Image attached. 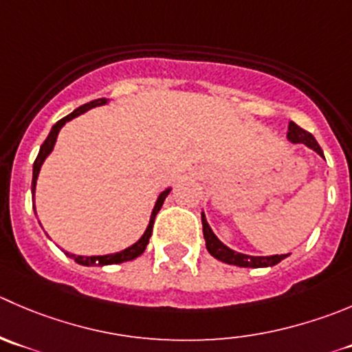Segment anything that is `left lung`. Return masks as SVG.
<instances>
[{"mask_svg":"<svg viewBox=\"0 0 352 352\" xmlns=\"http://www.w3.org/2000/svg\"><path fill=\"white\" fill-rule=\"evenodd\" d=\"M287 139L294 144L301 142V144H306L308 148H311L313 151L318 153L320 156H323L322 148L316 142V139L313 138L309 132H306L305 129H301L299 125H296L294 122H289V132ZM201 221H203V235L204 241H206V249L210 251V254L213 258L220 259V261L228 263V265H235V267H244V268H265V267H274L277 263H280L282 259L287 258L289 254H274V256H249L242 254V252L232 251L230 248L223 244L217 235L213 234L211 227L208 225L206 217L204 213H201Z\"/></svg>","mask_w":352,"mask_h":352,"instance_id":"1","label":"left lung"}]
</instances>
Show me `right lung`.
Returning a JSON list of instances; mask_svg holds the SVG:
<instances>
[{
    "label": "right lung",
    "instance_id": "1",
    "mask_svg": "<svg viewBox=\"0 0 352 352\" xmlns=\"http://www.w3.org/2000/svg\"><path fill=\"white\" fill-rule=\"evenodd\" d=\"M107 103H108L107 98H100V100H94V101H91V103L82 104V107H78L77 110H74L70 115H67V117H63L61 120H58L56 124L53 125L50 135H47L46 141H44L43 146H41L39 155H37L36 162H34L32 194L36 192V182H37V175H39L41 165H43L44 160L47 158V155L53 151L54 142H56V138H58V132H60V129L63 127V125L67 124L68 120L78 117V115H82L84 111L91 110V108H94V107H101V104H107ZM168 192H170V189H166V190H163L162 194H160L158 199H156L155 208H153V213H151V218H149L148 228H146V232L142 234V237L139 239L135 244H132L131 248L124 249V251H120V252H115V254H104V256H75V254H72V252H65V254L70 256L72 259H75V263H78V265H84V267H104V265H115V263H124V261H131V259H135L138 256H141L142 252H144L146 245H148L149 237H151V234H153V225H155L156 213H158L160 208L163 206V201H165V197L168 196ZM34 210H36V206H34Z\"/></svg>",
    "mask_w": 352,
    "mask_h": 352
}]
</instances>
